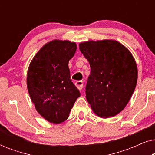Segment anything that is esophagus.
<instances>
[{"label": "esophagus", "mask_w": 155, "mask_h": 155, "mask_svg": "<svg viewBox=\"0 0 155 155\" xmlns=\"http://www.w3.org/2000/svg\"><path fill=\"white\" fill-rule=\"evenodd\" d=\"M75 86L77 87L78 90H82V87H83V82L81 81V80H80V81H77L75 82Z\"/></svg>", "instance_id": "1"}]
</instances>
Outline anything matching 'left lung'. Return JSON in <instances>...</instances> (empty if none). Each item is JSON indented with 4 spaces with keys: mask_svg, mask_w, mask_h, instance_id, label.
<instances>
[{
    "mask_svg": "<svg viewBox=\"0 0 155 155\" xmlns=\"http://www.w3.org/2000/svg\"><path fill=\"white\" fill-rule=\"evenodd\" d=\"M91 72L85 87L87 100L100 117L120 113L130 100L137 80V69L130 52L113 40L80 44Z\"/></svg>",
    "mask_w": 155,
    "mask_h": 155,
    "instance_id": "left-lung-1",
    "label": "left lung"
}]
</instances>
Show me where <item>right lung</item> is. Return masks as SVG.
Instances as JSON below:
<instances>
[{
	"label": "right lung",
	"instance_id": "add662e5",
	"mask_svg": "<svg viewBox=\"0 0 155 155\" xmlns=\"http://www.w3.org/2000/svg\"><path fill=\"white\" fill-rule=\"evenodd\" d=\"M74 42L54 40L36 54L27 72V89L36 109L54 124L67 119L80 92L71 79L70 59L75 54Z\"/></svg>",
	"mask_w": 155,
	"mask_h": 155
}]
</instances>
